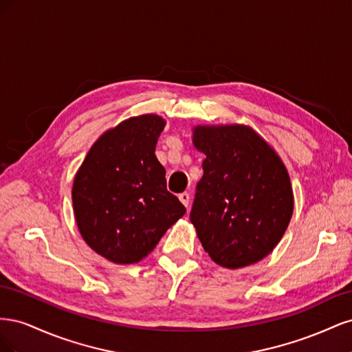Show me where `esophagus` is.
Returning <instances> with one entry per match:
<instances>
[{
  "instance_id": "obj_1",
  "label": "esophagus",
  "mask_w": 352,
  "mask_h": 352,
  "mask_svg": "<svg viewBox=\"0 0 352 352\" xmlns=\"http://www.w3.org/2000/svg\"><path fill=\"white\" fill-rule=\"evenodd\" d=\"M179 199H180V202H182V204H184L186 208L189 207V199H190V197H189V194H188V192L179 194Z\"/></svg>"
}]
</instances>
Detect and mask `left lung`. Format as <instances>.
<instances>
[{
	"mask_svg": "<svg viewBox=\"0 0 352 352\" xmlns=\"http://www.w3.org/2000/svg\"><path fill=\"white\" fill-rule=\"evenodd\" d=\"M206 155L190 223L216 264L241 269L276 248L294 212L289 173L279 154L247 124H197Z\"/></svg>",
	"mask_w": 352,
	"mask_h": 352,
	"instance_id": "1",
	"label": "left lung"
}]
</instances>
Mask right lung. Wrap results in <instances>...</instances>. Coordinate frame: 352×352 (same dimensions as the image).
Returning a JSON list of instances; mask_svg holds the SVG:
<instances>
[{"instance_id": "add662e5", "label": "right lung", "mask_w": 352, "mask_h": 352, "mask_svg": "<svg viewBox=\"0 0 352 352\" xmlns=\"http://www.w3.org/2000/svg\"><path fill=\"white\" fill-rule=\"evenodd\" d=\"M166 120L129 117L105 131L73 180L76 225L89 248L116 264L145 258L186 208L166 188L155 145Z\"/></svg>"}]
</instances>
